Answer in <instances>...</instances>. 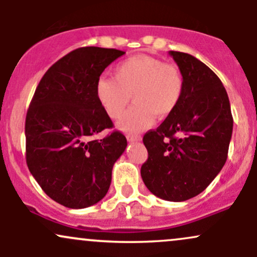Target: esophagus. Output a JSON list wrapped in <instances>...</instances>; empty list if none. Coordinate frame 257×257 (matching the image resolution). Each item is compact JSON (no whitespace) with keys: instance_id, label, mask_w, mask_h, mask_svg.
Here are the masks:
<instances>
[{"instance_id":"34e87169","label":"esophagus","mask_w":257,"mask_h":257,"mask_svg":"<svg viewBox=\"0 0 257 257\" xmlns=\"http://www.w3.org/2000/svg\"><path fill=\"white\" fill-rule=\"evenodd\" d=\"M126 140H128L129 143H134V141H140L141 137L140 135H126Z\"/></svg>"}]
</instances>
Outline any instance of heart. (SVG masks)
<instances>
[{
    "instance_id": "obj_1",
    "label": "heart",
    "mask_w": 257,
    "mask_h": 257,
    "mask_svg": "<svg viewBox=\"0 0 257 257\" xmlns=\"http://www.w3.org/2000/svg\"><path fill=\"white\" fill-rule=\"evenodd\" d=\"M184 88V76L176 65L139 54L120 61L114 67L113 78H99L95 94L113 119L122 116L133 95L135 105L123 114L118 128L134 133L151 125L156 116L161 119L170 116L178 107Z\"/></svg>"
}]
</instances>
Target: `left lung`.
<instances>
[{"label":"left lung","instance_id":"1","mask_svg":"<svg viewBox=\"0 0 257 257\" xmlns=\"http://www.w3.org/2000/svg\"><path fill=\"white\" fill-rule=\"evenodd\" d=\"M169 55L184 76V93L175 111L144 135L149 158L141 178L155 196L184 202L203 192L225 166L233 118L227 91L214 71L187 53Z\"/></svg>","mask_w":257,"mask_h":257}]
</instances>
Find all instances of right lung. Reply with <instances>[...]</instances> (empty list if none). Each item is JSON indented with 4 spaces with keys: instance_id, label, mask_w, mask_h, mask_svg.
<instances>
[{
    "instance_id": "add662e5",
    "label": "right lung",
    "mask_w": 257,
    "mask_h": 257,
    "mask_svg": "<svg viewBox=\"0 0 257 257\" xmlns=\"http://www.w3.org/2000/svg\"><path fill=\"white\" fill-rule=\"evenodd\" d=\"M124 52L83 47L44 73L26 113V163L41 188L71 209L100 202L111 185L112 168L126 147L122 133L94 135L113 126L99 104L95 84Z\"/></svg>"
}]
</instances>
